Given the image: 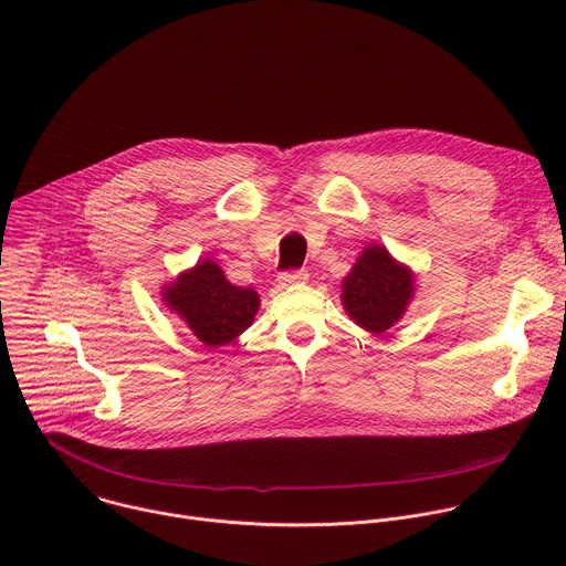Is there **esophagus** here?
<instances>
[{
  "instance_id": "esophagus-1",
  "label": "esophagus",
  "mask_w": 566,
  "mask_h": 566,
  "mask_svg": "<svg viewBox=\"0 0 566 566\" xmlns=\"http://www.w3.org/2000/svg\"><path fill=\"white\" fill-rule=\"evenodd\" d=\"M308 280V273L304 269H295V271H282L277 275V282L282 286H291V284H300V282H306Z\"/></svg>"
}]
</instances>
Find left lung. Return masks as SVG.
<instances>
[{"instance_id": "8db88e82", "label": "left lung", "mask_w": 566, "mask_h": 566, "mask_svg": "<svg viewBox=\"0 0 566 566\" xmlns=\"http://www.w3.org/2000/svg\"><path fill=\"white\" fill-rule=\"evenodd\" d=\"M415 293L412 275L382 247H369L343 282V304L354 322L371 334L387 332Z\"/></svg>"}]
</instances>
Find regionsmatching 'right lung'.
<instances>
[{"mask_svg":"<svg viewBox=\"0 0 566 566\" xmlns=\"http://www.w3.org/2000/svg\"><path fill=\"white\" fill-rule=\"evenodd\" d=\"M164 297L208 347H221L247 332L260 308V295L230 284L212 260L184 273Z\"/></svg>","mask_w":566,"mask_h":566,"instance_id":"1","label":"right lung"}]
</instances>
